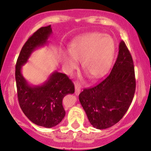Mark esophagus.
Masks as SVG:
<instances>
[{
	"instance_id": "1",
	"label": "esophagus",
	"mask_w": 151,
	"mask_h": 151,
	"mask_svg": "<svg viewBox=\"0 0 151 151\" xmlns=\"http://www.w3.org/2000/svg\"><path fill=\"white\" fill-rule=\"evenodd\" d=\"M74 88H75V92H74V93H75V95L78 96L80 94V91H81V85L78 84V83H76L74 85Z\"/></svg>"
}]
</instances>
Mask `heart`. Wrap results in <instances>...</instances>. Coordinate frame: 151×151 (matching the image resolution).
I'll list each match as a JSON object with an SVG mask.
<instances>
[{
    "label": "heart",
    "mask_w": 151,
    "mask_h": 151,
    "mask_svg": "<svg viewBox=\"0 0 151 151\" xmlns=\"http://www.w3.org/2000/svg\"><path fill=\"white\" fill-rule=\"evenodd\" d=\"M115 52L112 38L101 33H89L76 38L68 50L62 52V63L71 74L82 60V66L93 79L102 77L109 68Z\"/></svg>",
    "instance_id": "1"
}]
</instances>
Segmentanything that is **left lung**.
I'll return each instance as SVG.
<instances>
[{"label":"left lung","mask_w":151,"mask_h":151,"mask_svg":"<svg viewBox=\"0 0 151 151\" xmlns=\"http://www.w3.org/2000/svg\"><path fill=\"white\" fill-rule=\"evenodd\" d=\"M136 88L132 57L123 41L110 74L96 86L83 90L80 104L94 128L105 129L116 124L127 112Z\"/></svg>","instance_id":"1"}]
</instances>
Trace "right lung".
Wrapping results in <instances>:
<instances>
[{
  "label": "right lung",
  "instance_id": "obj_1",
  "mask_svg": "<svg viewBox=\"0 0 151 151\" xmlns=\"http://www.w3.org/2000/svg\"><path fill=\"white\" fill-rule=\"evenodd\" d=\"M52 33L51 25L42 27L28 39L21 50L15 70L19 104L31 122L52 128L61 122L66 112L62 101L67 94L74 93V85L65 74L55 71L40 85L29 84L22 74V66L28 62L32 52L48 43Z\"/></svg>",
  "mask_w": 151,
  "mask_h": 151
}]
</instances>
